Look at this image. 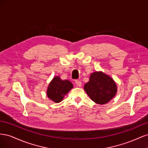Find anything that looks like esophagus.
Instances as JSON below:
<instances>
[{"mask_svg": "<svg viewBox=\"0 0 148 148\" xmlns=\"http://www.w3.org/2000/svg\"><path fill=\"white\" fill-rule=\"evenodd\" d=\"M75 84H77V86H78L79 87H80V86H82V82H80L79 80H78V79L75 80Z\"/></svg>", "mask_w": 148, "mask_h": 148, "instance_id": "34e87169", "label": "esophagus"}]
</instances>
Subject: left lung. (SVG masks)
Masks as SVG:
<instances>
[{
  "label": "left lung",
  "mask_w": 148,
  "mask_h": 148,
  "mask_svg": "<svg viewBox=\"0 0 148 148\" xmlns=\"http://www.w3.org/2000/svg\"><path fill=\"white\" fill-rule=\"evenodd\" d=\"M84 89L92 101L97 104H104L114 97L117 92V86L109 76L96 71L91 74Z\"/></svg>",
  "instance_id": "left-lung-1"
}]
</instances>
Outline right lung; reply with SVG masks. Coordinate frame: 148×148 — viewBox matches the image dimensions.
<instances>
[{"mask_svg": "<svg viewBox=\"0 0 148 148\" xmlns=\"http://www.w3.org/2000/svg\"><path fill=\"white\" fill-rule=\"evenodd\" d=\"M72 88L73 84L69 80H61L59 77H56L49 84L47 95L53 102H59Z\"/></svg>", "mask_w": 148, "mask_h": 148, "instance_id": "obj_1", "label": "right lung"}]
</instances>
